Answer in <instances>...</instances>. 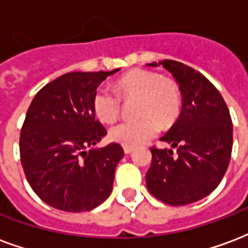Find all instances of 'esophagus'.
<instances>
[{
	"label": "esophagus",
	"instance_id": "1",
	"mask_svg": "<svg viewBox=\"0 0 248 248\" xmlns=\"http://www.w3.org/2000/svg\"><path fill=\"white\" fill-rule=\"evenodd\" d=\"M124 154H131V153L134 151V147H130V146H124Z\"/></svg>",
	"mask_w": 248,
	"mask_h": 248
}]
</instances>
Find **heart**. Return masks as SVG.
I'll return each mask as SVG.
<instances>
[{
    "label": "heart",
    "mask_w": 248,
    "mask_h": 248,
    "mask_svg": "<svg viewBox=\"0 0 248 248\" xmlns=\"http://www.w3.org/2000/svg\"><path fill=\"white\" fill-rule=\"evenodd\" d=\"M117 90L124 98L140 97L138 115L135 121H122L113 126L108 137L122 146L145 143L159 130V124H172L181 111L182 97L175 82L163 78L159 73L135 69L117 82ZM94 113L103 124H111L121 113V97L108 89H99L93 101Z\"/></svg>",
    "instance_id": "heart-1"
}]
</instances>
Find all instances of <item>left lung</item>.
I'll return each instance as SVG.
<instances>
[{"label":"left lung","instance_id":"1","mask_svg":"<svg viewBox=\"0 0 248 248\" xmlns=\"http://www.w3.org/2000/svg\"><path fill=\"white\" fill-rule=\"evenodd\" d=\"M147 66L171 73L182 94V110L161 138L177 149V155L172 149H150L146 186L162 202L185 206L207 197L223 179L232 150V122L220 93L199 71L170 60Z\"/></svg>","mask_w":248,"mask_h":248}]
</instances>
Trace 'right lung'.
Here are the masks:
<instances>
[{"label":"right lung","mask_w":248,"mask_h":248,"mask_svg":"<svg viewBox=\"0 0 248 248\" xmlns=\"http://www.w3.org/2000/svg\"><path fill=\"white\" fill-rule=\"evenodd\" d=\"M111 71H71L41 89L30 103L19 137L21 163L33 191L69 213L93 210L111 194L124 156L118 143L94 146L108 134L94 113L97 87Z\"/></svg>","instance_id":"right-lung-1"}]
</instances>
